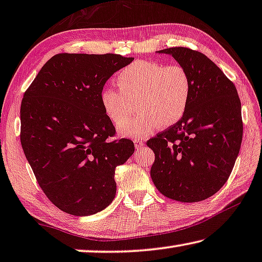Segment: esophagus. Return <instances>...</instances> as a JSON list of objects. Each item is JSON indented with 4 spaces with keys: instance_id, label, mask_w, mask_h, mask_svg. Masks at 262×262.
<instances>
[{
    "instance_id": "1",
    "label": "esophagus",
    "mask_w": 262,
    "mask_h": 262,
    "mask_svg": "<svg viewBox=\"0 0 262 262\" xmlns=\"http://www.w3.org/2000/svg\"><path fill=\"white\" fill-rule=\"evenodd\" d=\"M134 143H135V146H136V148L137 150H138V148H140V147H143L144 146V140L143 139H139V138H135L134 139Z\"/></svg>"
}]
</instances>
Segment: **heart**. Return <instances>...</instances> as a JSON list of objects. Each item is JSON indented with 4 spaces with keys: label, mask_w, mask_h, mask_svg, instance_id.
<instances>
[{
    "label": "heart",
    "mask_w": 262,
    "mask_h": 262,
    "mask_svg": "<svg viewBox=\"0 0 262 262\" xmlns=\"http://www.w3.org/2000/svg\"><path fill=\"white\" fill-rule=\"evenodd\" d=\"M115 82L119 91L105 88L99 102L104 115L116 127L128 118L134 104L137 114L119 128L124 136L140 138L159 125H174L186 112L191 79L179 64L137 61L120 70Z\"/></svg>",
    "instance_id": "1"
}]
</instances>
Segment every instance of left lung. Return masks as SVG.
<instances>
[{
	"label": "left lung",
	"instance_id": "obj_1",
	"mask_svg": "<svg viewBox=\"0 0 262 262\" xmlns=\"http://www.w3.org/2000/svg\"><path fill=\"white\" fill-rule=\"evenodd\" d=\"M184 67L191 95L183 118L146 144L155 152L151 178L158 191L182 203L215 194L227 182L243 140L238 91L199 51L184 47L159 51Z\"/></svg>",
	"mask_w": 262,
	"mask_h": 262
}]
</instances>
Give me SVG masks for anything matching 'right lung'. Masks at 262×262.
Segmentation results:
<instances>
[{
  "label": "right lung",
  "instance_id": "1",
  "mask_svg": "<svg viewBox=\"0 0 262 262\" xmlns=\"http://www.w3.org/2000/svg\"><path fill=\"white\" fill-rule=\"evenodd\" d=\"M132 61L116 54H57L24 92L22 148L47 198L63 212L95 214L115 198V170L135 145L125 138L108 140L116 128L99 95Z\"/></svg>",
  "mask_w": 262,
  "mask_h": 262
}]
</instances>
